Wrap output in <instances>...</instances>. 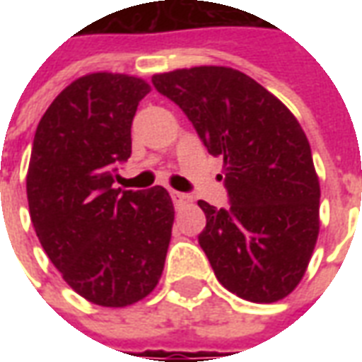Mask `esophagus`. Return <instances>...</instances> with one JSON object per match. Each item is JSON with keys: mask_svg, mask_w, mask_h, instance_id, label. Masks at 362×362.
Masks as SVG:
<instances>
[{"mask_svg": "<svg viewBox=\"0 0 362 362\" xmlns=\"http://www.w3.org/2000/svg\"><path fill=\"white\" fill-rule=\"evenodd\" d=\"M173 202L176 207L189 205L192 204V196H188V194H182V192H173Z\"/></svg>", "mask_w": 362, "mask_h": 362, "instance_id": "1", "label": "esophagus"}]
</instances>
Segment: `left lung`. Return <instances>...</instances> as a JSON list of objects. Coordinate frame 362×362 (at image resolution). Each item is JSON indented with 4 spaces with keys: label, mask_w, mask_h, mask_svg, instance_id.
Returning a JSON list of instances; mask_svg holds the SVG:
<instances>
[{
    "label": "left lung",
    "mask_w": 362,
    "mask_h": 362,
    "mask_svg": "<svg viewBox=\"0 0 362 362\" xmlns=\"http://www.w3.org/2000/svg\"><path fill=\"white\" fill-rule=\"evenodd\" d=\"M213 157L223 158L227 209L204 199L199 246L223 287L250 303L293 293L320 233L310 143L279 98L243 71L199 66L153 75Z\"/></svg>",
    "instance_id": "obj_1"
}]
</instances>
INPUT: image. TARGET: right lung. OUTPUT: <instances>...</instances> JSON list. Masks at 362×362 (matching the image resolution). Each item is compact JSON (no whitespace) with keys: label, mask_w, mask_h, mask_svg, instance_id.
<instances>
[{"label":"right lung","mask_w":362,"mask_h":362,"mask_svg":"<svg viewBox=\"0 0 362 362\" xmlns=\"http://www.w3.org/2000/svg\"><path fill=\"white\" fill-rule=\"evenodd\" d=\"M149 83L83 75L36 127L27 173L30 221L44 252L77 295L122 308L149 295L165 269L174 205L163 186L114 188L132 155V122Z\"/></svg>","instance_id":"add662e5"}]
</instances>
